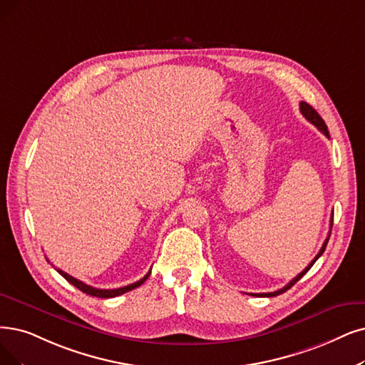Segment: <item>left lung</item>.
<instances>
[{"label":"left lung","mask_w":365,"mask_h":365,"mask_svg":"<svg viewBox=\"0 0 365 365\" xmlns=\"http://www.w3.org/2000/svg\"><path fill=\"white\" fill-rule=\"evenodd\" d=\"M299 109H301V113L305 116V120H309L314 127H317L320 132H322L327 138H329V132H328V127H327V124H325V121L322 120V116H320L309 103H305V101H301L299 103ZM329 227H332V222H331V225H329ZM329 235H331V229H329V233H328V238L325 240V242H324V245H322V249L319 250V253L316 255V257L310 262V265L305 268L302 272H299L294 280H290L284 287H282V289H279V290H275V292H268V294H250V295H255V297H277V295H280V294H284L287 289H290L292 287L299 279H302V275H305V272H307L312 267H313V264L314 262L322 256V253L325 252V249H327V244H328V240H329Z\"/></svg>","instance_id":"left-lung-1"}]
</instances>
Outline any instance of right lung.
Instances as JSON below:
<instances>
[{"label":"right lung","instance_id":"1","mask_svg":"<svg viewBox=\"0 0 365 365\" xmlns=\"http://www.w3.org/2000/svg\"><path fill=\"white\" fill-rule=\"evenodd\" d=\"M56 271L60 272L68 283H71L73 286L78 287L79 290H82L83 294H86V295H91V297H97V298H113V297L123 295V294L128 292V290H133V289L139 287L145 280L148 279L150 274H151V271H148V274L145 275L143 279H140V280H139V282H136V283H132V284H128V286H124V287H118V289H97V287H93V286H88V284L82 283L81 280L75 279V277L68 275L67 272H64V271H61V269H56Z\"/></svg>","mask_w":365,"mask_h":365}]
</instances>
